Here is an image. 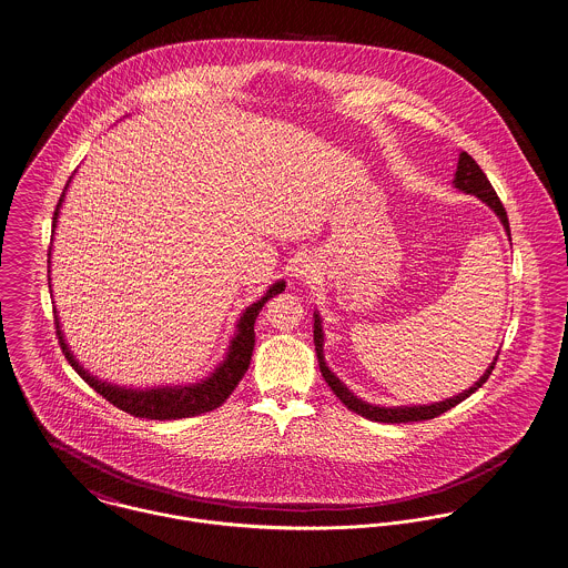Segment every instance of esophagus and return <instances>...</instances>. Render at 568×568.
Here are the masks:
<instances>
[{"label": "esophagus", "instance_id": "1", "mask_svg": "<svg viewBox=\"0 0 568 568\" xmlns=\"http://www.w3.org/2000/svg\"><path fill=\"white\" fill-rule=\"evenodd\" d=\"M295 277H300V280H304V277H310L308 264H297V266H295Z\"/></svg>", "mask_w": 568, "mask_h": 568}]
</instances>
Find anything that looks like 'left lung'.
<instances>
[{
	"label": "left lung",
	"mask_w": 568,
	"mask_h": 568,
	"mask_svg": "<svg viewBox=\"0 0 568 568\" xmlns=\"http://www.w3.org/2000/svg\"><path fill=\"white\" fill-rule=\"evenodd\" d=\"M454 184L456 189L465 191L468 195H475L479 197L486 206L490 210H495V214L499 216V221L504 223L508 236H510V223H508V214H506V207L501 204V200L497 197L493 184L488 182L486 173L479 169V164L470 158V155L463 152L458 158V171H456V178H454ZM513 241V239H510ZM314 349H316V358H318V368H321V375L325 377L327 386L332 388V393L352 410V413L361 414L364 418H371V420H377V423H413V420H427V418H434V416H440L452 408H456L460 402H465L466 397H470L477 388H481V384L490 377L495 364H497V356L495 361L490 362V366L486 368V373L468 388L465 393L452 397V399H445L440 404H432V406H402V408H379V406H371V404H364L362 399H358L354 393H349V388L325 366V358H323V329H321V316L314 312Z\"/></svg>",
	"instance_id": "1"
}]
</instances>
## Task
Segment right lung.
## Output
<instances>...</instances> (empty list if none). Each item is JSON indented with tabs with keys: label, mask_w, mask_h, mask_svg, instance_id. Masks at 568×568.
Segmentation results:
<instances>
[{
	"label": "right lung",
	"mask_w": 568,
	"mask_h": 568,
	"mask_svg": "<svg viewBox=\"0 0 568 568\" xmlns=\"http://www.w3.org/2000/svg\"><path fill=\"white\" fill-rule=\"evenodd\" d=\"M69 186V184H67ZM64 193L58 200V206L53 212V227H55V219H58V210L62 204ZM50 256V254H48ZM284 280L275 282L266 295L258 300L256 304H252L250 308L243 312L241 321H239V332L230 343V352L225 356V361L216 366V371L206 377L200 384H191V386H173V388H148V390H132V388H119L112 384H105L102 379L93 377L89 371H84L78 361L73 358V354L69 352L64 336L60 332V323L55 316V336L60 343V349L64 354V358L69 364L78 371V375L102 395L105 402H110L112 406H116L123 413L139 416V418H154V420H171V418H186V416H197V414L210 413L214 408H219L239 386V382L243 379V375L250 368L252 354H254V343H256V332H254V323L260 314L262 306L280 295L284 291ZM55 312V310H53Z\"/></svg>",
	"instance_id": "right-lung-1"
}]
</instances>
